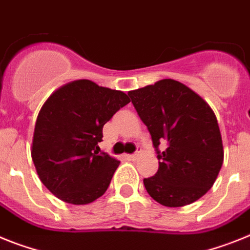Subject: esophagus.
<instances>
[{"instance_id": "1", "label": "esophagus", "mask_w": 250, "mask_h": 250, "mask_svg": "<svg viewBox=\"0 0 250 250\" xmlns=\"http://www.w3.org/2000/svg\"><path fill=\"white\" fill-rule=\"evenodd\" d=\"M140 155V148H138V151L136 153H134V154L129 155V159H131V161H135V159H138Z\"/></svg>"}]
</instances>
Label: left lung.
I'll list each match as a JSON object with an SVG mask.
<instances>
[{
	"label": "left lung",
	"instance_id": "obj_1",
	"mask_svg": "<svg viewBox=\"0 0 250 250\" xmlns=\"http://www.w3.org/2000/svg\"><path fill=\"white\" fill-rule=\"evenodd\" d=\"M127 95L148 127L159 161L157 173L144 178L150 197L167 208L197 201L212 187L224 161L214 111L174 80L158 81ZM161 144L166 146L163 152Z\"/></svg>",
	"mask_w": 250,
	"mask_h": 250
}]
</instances>
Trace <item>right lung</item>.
Segmentation results:
<instances>
[{
    "label": "right lung",
    "mask_w": 250,
    "mask_h": 250,
    "mask_svg": "<svg viewBox=\"0 0 250 250\" xmlns=\"http://www.w3.org/2000/svg\"><path fill=\"white\" fill-rule=\"evenodd\" d=\"M129 102L126 93L88 80L67 83L46 100L36 119L31 158L53 195L86 205L106 192L120 162L99 153L102 127Z\"/></svg>",
    "instance_id": "1"
}]
</instances>
